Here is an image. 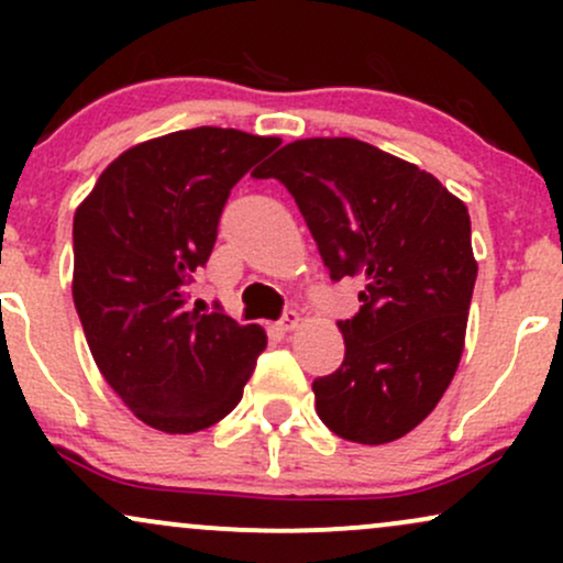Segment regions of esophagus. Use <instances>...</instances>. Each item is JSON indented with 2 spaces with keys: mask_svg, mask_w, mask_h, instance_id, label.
Wrapping results in <instances>:
<instances>
[{
  "mask_svg": "<svg viewBox=\"0 0 563 563\" xmlns=\"http://www.w3.org/2000/svg\"><path fill=\"white\" fill-rule=\"evenodd\" d=\"M299 312H296V309H288L286 314H283L280 318V322H277V325H280V331H294L296 325H299Z\"/></svg>",
  "mask_w": 563,
  "mask_h": 563,
  "instance_id": "obj_1",
  "label": "esophagus"
}]
</instances>
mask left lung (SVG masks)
I'll list each match as a JSON object with an SVG mask.
<instances>
[{"label": "left lung", "instance_id": "obj_1", "mask_svg": "<svg viewBox=\"0 0 563 563\" xmlns=\"http://www.w3.org/2000/svg\"><path fill=\"white\" fill-rule=\"evenodd\" d=\"M256 177L288 187L331 280L360 277V312L339 322L344 363L314 378L320 421L341 439L405 437L448 391L476 260L461 198L434 174L354 137L288 142Z\"/></svg>", "mask_w": 563, "mask_h": 563}]
</instances>
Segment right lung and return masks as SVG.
Segmentation results:
<instances>
[{
	"mask_svg": "<svg viewBox=\"0 0 563 563\" xmlns=\"http://www.w3.org/2000/svg\"><path fill=\"white\" fill-rule=\"evenodd\" d=\"M198 126L129 147L74 217V303L102 378L142 423L196 434L230 416L267 346L262 325L187 307L232 185L280 145Z\"/></svg>",
	"mask_w": 563,
	"mask_h": 563,
	"instance_id": "add662e5",
	"label": "right lung"
}]
</instances>
